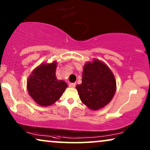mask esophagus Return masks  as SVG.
I'll return each instance as SVG.
<instances>
[{"instance_id":"esophagus-1","label":"esophagus","mask_w":150,"mask_h":150,"mask_svg":"<svg viewBox=\"0 0 150 150\" xmlns=\"http://www.w3.org/2000/svg\"><path fill=\"white\" fill-rule=\"evenodd\" d=\"M75 86H76V84L75 83H69V87H71V88L75 87Z\"/></svg>"}]
</instances>
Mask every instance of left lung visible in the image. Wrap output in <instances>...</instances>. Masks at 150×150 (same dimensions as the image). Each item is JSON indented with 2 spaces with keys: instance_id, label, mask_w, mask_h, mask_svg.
I'll return each instance as SVG.
<instances>
[{
  "instance_id": "1",
  "label": "left lung",
  "mask_w": 150,
  "mask_h": 150,
  "mask_svg": "<svg viewBox=\"0 0 150 150\" xmlns=\"http://www.w3.org/2000/svg\"><path fill=\"white\" fill-rule=\"evenodd\" d=\"M76 87L82 102L91 110H98L112 100L116 91V80L107 65L93 59L84 65L82 83Z\"/></svg>"
}]
</instances>
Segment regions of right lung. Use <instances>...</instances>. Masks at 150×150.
<instances>
[{
    "instance_id": "1",
    "label": "right lung",
    "mask_w": 150,
    "mask_h": 150,
    "mask_svg": "<svg viewBox=\"0 0 150 150\" xmlns=\"http://www.w3.org/2000/svg\"><path fill=\"white\" fill-rule=\"evenodd\" d=\"M57 62L42 63L28 78L26 87L29 96L38 105L48 106L55 103L67 87L65 81L56 76Z\"/></svg>"
}]
</instances>
